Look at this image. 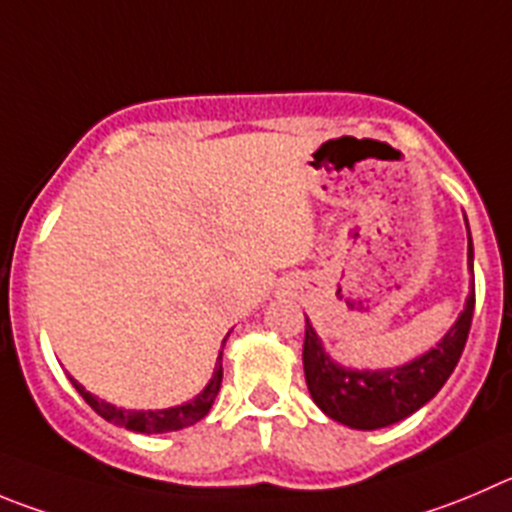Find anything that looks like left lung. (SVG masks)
Segmentation results:
<instances>
[{
    "instance_id": "1",
    "label": "left lung",
    "mask_w": 512,
    "mask_h": 512,
    "mask_svg": "<svg viewBox=\"0 0 512 512\" xmlns=\"http://www.w3.org/2000/svg\"><path fill=\"white\" fill-rule=\"evenodd\" d=\"M467 222V217H465ZM470 227H467V270H470V293L465 308L457 315L452 328L439 338L434 348L422 356L412 358L409 364L394 369H351L338 364L326 351L321 336L315 333L313 323L305 318L303 369L310 396L326 417L346 424L351 429H381L407 419L422 409L429 399L437 396L444 381L450 379L462 348L470 333L472 313H475V275H472Z\"/></svg>"
}]
</instances>
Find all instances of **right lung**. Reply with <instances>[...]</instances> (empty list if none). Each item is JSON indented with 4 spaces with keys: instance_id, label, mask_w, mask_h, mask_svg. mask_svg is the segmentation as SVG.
Segmentation results:
<instances>
[{
    "instance_id": "add662e5",
    "label": "right lung",
    "mask_w": 512,
    "mask_h": 512,
    "mask_svg": "<svg viewBox=\"0 0 512 512\" xmlns=\"http://www.w3.org/2000/svg\"><path fill=\"white\" fill-rule=\"evenodd\" d=\"M229 336V333H227ZM227 341V338H224ZM224 348V343H222ZM70 384L75 386L80 396L88 401L90 407L95 409V414L105 419V422L116 424V427L128 429V432H141V434H164V432H176V429L191 427V424H197L199 419H204L212 409L214 399L219 394V386H222V351L217 356V364H214V374L209 379V384L199 391L194 399L184 401V404H176V407L169 409H121L111 401L98 399L95 394H90L83 384L70 376Z\"/></svg>"
}]
</instances>
